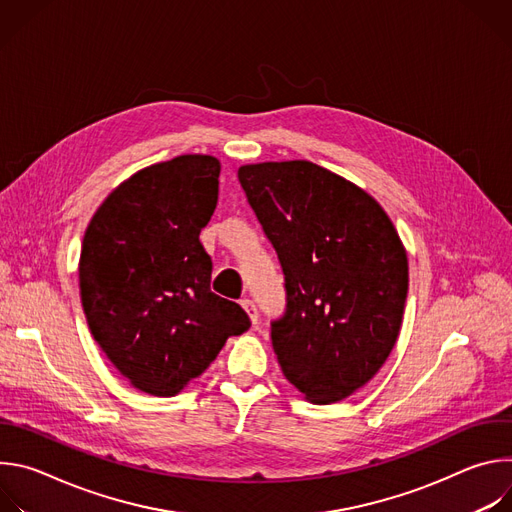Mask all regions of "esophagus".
I'll return each mask as SVG.
<instances>
[{
    "label": "esophagus",
    "instance_id": "34e87169",
    "mask_svg": "<svg viewBox=\"0 0 512 512\" xmlns=\"http://www.w3.org/2000/svg\"><path fill=\"white\" fill-rule=\"evenodd\" d=\"M241 306H243V310L249 314V318H251V322L253 324H257L259 322V314H257V308H255V304L251 302V300H241Z\"/></svg>",
    "mask_w": 512,
    "mask_h": 512
}]
</instances>
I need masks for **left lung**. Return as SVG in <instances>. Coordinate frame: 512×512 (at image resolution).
Instances as JSON below:
<instances>
[{"mask_svg": "<svg viewBox=\"0 0 512 512\" xmlns=\"http://www.w3.org/2000/svg\"><path fill=\"white\" fill-rule=\"evenodd\" d=\"M239 182L285 275L287 308L271 324L279 367L310 403L342 401L397 342L405 247L371 194L308 160L247 164Z\"/></svg>", "mask_w": 512, "mask_h": 512, "instance_id": "8db88e82", "label": "left lung"}]
</instances>
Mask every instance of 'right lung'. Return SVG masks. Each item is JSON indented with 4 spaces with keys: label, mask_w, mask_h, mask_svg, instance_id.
<instances>
[{
    "label": "right lung",
    "mask_w": 512,
    "mask_h": 512,
    "mask_svg": "<svg viewBox=\"0 0 512 512\" xmlns=\"http://www.w3.org/2000/svg\"><path fill=\"white\" fill-rule=\"evenodd\" d=\"M218 174L221 162L204 154L143 168L85 231L79 285L89 330L143 393H180L251 326L239 304L210 291L212 261L198 239L216 208Z\"/></svg>",
    "instance_id": "add662e5"
}]
</instances>
